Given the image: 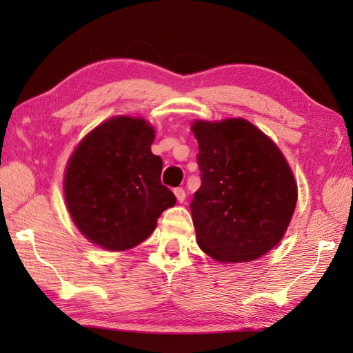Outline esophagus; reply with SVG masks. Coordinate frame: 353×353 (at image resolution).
Returning a JSON list of instances; mask_svg holds the SVG:
<instances>
[{
	"label": "esophagus",
	"mask_w": 353,
	"mask_h": 353,
	"mask_svg": "<svg viewBox=\"0 0 353 353\" xmlns=\"http://www.w3.org/2000/svg\"><path fill=\"white\" fill-rule=\"evenodd\" d=\"M174 194H176V199H177L179 203H183L185 199H186L185 190H183V188H176V190H174Z\"/></svg>",
	"instance_id": "1"
}]
</instances>
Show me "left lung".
Here are the masks:
<instances>
[{"mask_svg": "<svg viewBox=\"0 0 353 353\" xmlns=\"http://www.w3.org/2000/svg\"><path fill=\"white\" fill-rule=\"evenodd\" d=\"M200 188L191 214L200 249L220 262H250L281 241L297 203L281 150L243 118L196 121Z\"/></svg>", "mask_w": 353, "mask_h": 353, "instance_id": "obj_1", "label": "left lung"}]
</instances>
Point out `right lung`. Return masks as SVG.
I'll return each mask as SVG.
<instances>
[{"instance_id":"right-lung-1","label":"right lung","mask_w":353,"mask_h":353,"mask_svg":"<svg viewBox=\"0 0 353 353\" xmlns=\"http://www.w3.org/2000/svg\"><path fill=\"white\" fill-rule=\"evenodd\" d=\"M145 119L115 117L88 133L65 172V200L79 230L106 250H127L154 230L176 197L161 182Z\"/></svg>"}]
</instances>
